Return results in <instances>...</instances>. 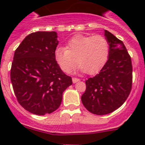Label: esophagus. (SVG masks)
<instances>
[{
  "mask_svg": "<svg viewBox=\"0 0 145 145\" xmlns=\"http://www.w3.org/2000/svg\"><path fill=\"white\" fill-rule=\"evenodd\" d=\"M80 80V79L77 78H72V82H73L74 84L77 83V82H78Z\"/></svg>",
  "mask_w": 145,
  "mask_h": 145,
  "instance_id": "34e87169",
  "label": "esophagus"
}]
</instances>
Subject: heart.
I'll use <instances>...</instances> for the list:
<instances>
[{"label":"heart","instance_id":"b5f03b06","mask_svg":"<svg viewBox=\"0 0 145 145\" xmlns=\"http://www.w3.org/2000/svg\"><path fill=\"white\" fill-rule=\"evenodd\" d=\"M110 55L108 40L102 35H77L67 42L66 48L58 47L54 52L57 65L69 73L78 63L80 70L88 74L97 73L105 65Z\"/></svg>","mask_w":145,"mask_h":145}]
</instances>
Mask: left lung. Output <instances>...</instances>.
<instances>
[{
	"mask_svg": "<svg viewBox=\"0 0 145 145\" xmlns=\"http://www.w3.org/2000/svg\"><path fill=\"white\" fill-rule=\"evenodd\" d=\"M110 45V55L100 72L86 80L81 97L84 107L99 116L113 112L122 105L132 86V65L130 55L120 40L105 29Z\"/></svg>",
	"mask_w": 145,
	"mask_h": 145,
	"instance_id": "obj_1",
	"label": "left lung"
}]
</instances>
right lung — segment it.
<instances>
[{
	"label": "right lung",
	"instance_id": "obj_1",
	"mask_svg": "<svg viewBox=\"0 0 145 145\" xmlns=\"http://www.w3.org/2000/svg\"><path fill=\"white\" fill-rule=\"evenodd\" d=\"M58 43L56 32H35L28 35L14 52L13 89L20 105L33 114L43 116L57 110L62 93L72 84L55 60Z\"/></svg>",
	"mask_w": 145,
	"mask_h": 145
}]
</instances>
